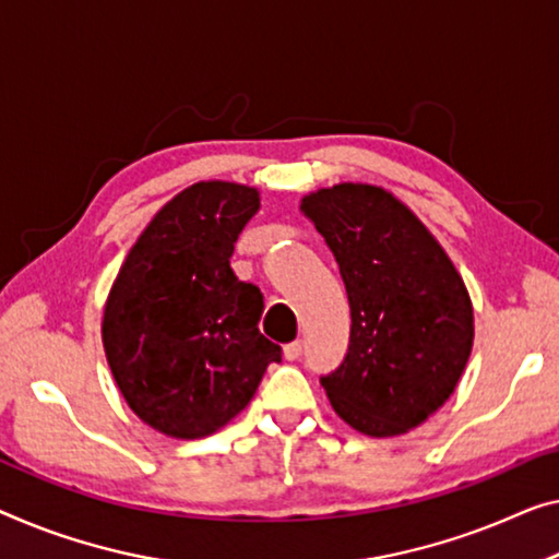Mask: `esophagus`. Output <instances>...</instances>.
I'll return each instance as SVG.
<instances>
[{
  "label": "esophagus",
  "instance_id": "1",
  "mask_svg": "<svg viewBox=\"0 0 559 559\" xmlns=\"http://www.w3.org/2000/svg\"><path fill=\"white\" fill-rule=\"evenodd\" d=\"M301 352H304V344H301V341H290V344L283 346V356H286L288 361H296L298 356H301Z\"/></svg>",
  "mask_w": 559,
  "mask_h": 559
}]
</instances>
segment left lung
<instances>
[{"label":"left lung","mask_w":559,"mask_h":559,"mask_svg":"<svg viewBox=\"0 0 559 559\" xmlns=\"http://www.w3.org/2000/svg\"><path fill=\"white\" fill-rule=\"evenodd\" d=\"M336 258L352 336L321 386L366 437H399L444 406L474 344L460 271L402 200L369 182H338L301 200Z\"/></svg>","instance_id":"obj_1"}]
</instances>
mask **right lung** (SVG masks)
<instances>
[{
    "label": "right lung",
    "instance_id": "right-lung-1",
    "mask_svg": "<svg viewBox=\"0 0 559 559\" xmlns=\"http://www.w3.org/2000/svg\"><path fill=\"white\" fill-rule=\"evenodd\" d=\"M258 190L200 180L168 200L124 255L103 313L120 394L147 427L200 439L246 409L281 346L258 331L263 296L230 269Z\"/></svg>",
    "mask_w": 559,
    "mask_h": 559
}]
</instances>
